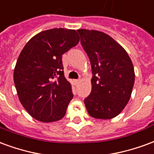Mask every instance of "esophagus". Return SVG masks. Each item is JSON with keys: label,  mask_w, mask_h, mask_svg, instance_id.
Wrapping results in <instances>:
<instances>
[{"label": "esophagus", "mask_w": 154, "mask_h": 154, "mask_svg": "<svg viewBox=\"0 0 154 154\" xmlns=\"http://www.w3.org/2000/svg\"><path fill=\"white\" fill-rule=\"evenodd\" d=\"M79 82H80V80H74L73 81V83H74V85H75V86H77V84L79 83Z\"/></svg>", "instance_id": "1"}]
</instances>
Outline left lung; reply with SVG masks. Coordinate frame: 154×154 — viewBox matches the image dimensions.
Instances as JSON below:
<instances>
[{
	"mask_svg": "<svg viewBox=\"0 0 154 154\" xmlns=\"http://www.w3.org/2000/svg\"><path fill=\"white\" fill-rule=\"evenodd\" d=\"M77 32L93 74L91 92L84 100L87 112L96 119H112L131 97L135 78L132 61L125 48L106 33L85 29Z\"/></svg>",
	"mask_w": 154,
	"mask_h": 154,
	"instance_id": "obj_1",
	"label": "left lung"
}]
</instances>
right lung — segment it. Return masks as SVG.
Masks as SVG:
<instances>
[{
	"mask_svg": "<svg viewBox=\"0 0 154 154\" xmlns=\"http://www.w3.org/2000/svg\"><path fill=\"white\" fill-rule=\"evenodd\" d=\"M79 41L75 29H51L32 37L19 55L14 70L19 100L38 121L54 122L65 116L73 94L62 56Z\"/></svg>",
	"mask_w": 154,
	"mask_h": 154,
	"instance_id": "right-lung-1",
	"label": "right lung"
}]
</instances>
